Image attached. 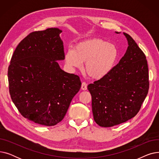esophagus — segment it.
<instances>
[{"mask_svg":"<svg viewBox=\"0 0 159 159\" xmlns=\"http://www.w3.org/2000/svg\"><path fill=\"white\" fill-rule=\"evenodd\" d=\"M81 89L82 90H86L87 89V84L86 82H83L82 83V85H81Z\"/></svg>","mask_w":159,"mask_h":159,"instance_id":"esophagus-1","label":"esophagus"}]
</instances>
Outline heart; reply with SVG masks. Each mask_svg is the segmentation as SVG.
Listing matches in <instances>:
<instances>
[{"label":"heart","instance_id":"obj_1","mask_svg":"<svg viewBox=\"0 0 159 159\" xmlns=\"http://www.w3.org/2000/svg\"><path fill=\"white\" fill-rule=\"evenodd\" d=\"M118 56V49L114 44L94 38L81 41L73 49H68L65 61L71 68H80L85 62V73L90 78L98 80L113 70Z\"/></svg>","mask_w":159,"mask_h":159}]
</instances>
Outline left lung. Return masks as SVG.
I'll list each match as a JSON object with an SVG mask.
<instances>
[{
  "label": "left lung",
  "instance_id": "8db88e82",
  "mask_svg": "<svg viewBox=\"0 0 159 159\" xmlns=\"http://www.w3.org/2000/svg\"><path fill=\"white\" fill-rule=\"evenodd\" d=\"M123 34L128 44L124 55L110 73L88 86L94 120L101 127H112L134 117L148 92L146 57L130 35Z\"/></svg>",
  "mask_w": 159,
  "mask_h": 159
}]
</instances>
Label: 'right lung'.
Wrapping results in <instances>:
<instances>
[{
  "label": "right lung",
  "mask_w": 159,
  "mask_h": 159,
  "mask_svg": "<svg viewBox=\"0 0 159 159\" xmlns=\"http://www.w3.org/2000/svg\"><path fill=\"white\" fill-rule=\"evenodd\" d=\"M57 28L35 31L16 48L8 68L12 101L26 119L52 126L64 117L81 87L77 75L62 70L63 42Z\"/></svg>",
  "instance_id": "obj_1"
}]
</instances>
